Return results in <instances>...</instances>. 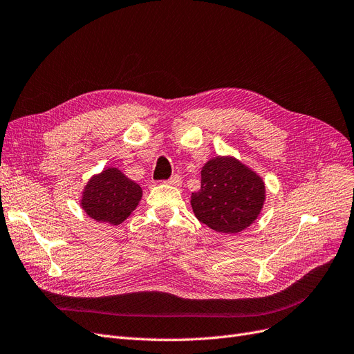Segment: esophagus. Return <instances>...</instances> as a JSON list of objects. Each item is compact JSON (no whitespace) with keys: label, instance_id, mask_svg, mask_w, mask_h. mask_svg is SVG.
<instances>
[{"label":"esophagus","instance_id":"obj_1","mask_svg":"<svg viewBox=\"0 0 354 354\" xmlns=\"http://www.w3.org/2000/svg\"><path fill=\"white\" fill-rule=\"evenodd\" d=\"M167 184H169V185H175V187H179V185L182 184V176H180L179 174H175V175H172V176H170V178L167 179Z\"/></svg>","mask_w":354,"mask_h":354}]
</instances>
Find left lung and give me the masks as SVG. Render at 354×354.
<instances>
[{
    "label": "left lung",
    "mask_w": 354,
    "mask_h": 354,
    "mask_svg": "<svg viewBox=\"0 0 354 354\" xmlns=\"http://www.w3.org/2000/svg\"><path fill=\"white\" fill-rule=\"evenodd\" d=\"M264 182L232 157H217L201 170V188L191 205L201 223L221 233H238L258 217L266 197Z\"/></svg>",
    "instance_id": "left-lung-1"
}]
</instances>
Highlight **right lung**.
I'll return each instance as SVG.
<instances>
[{"instance_id": "1", "label": "right lung", "mask_w": 354, "mask_h": 354, "mask_svg": "<svg viewBox=\"0 0 354 354\" xmlns=\"http://www.w3.org/2000/svg\"><path fill=\"white\" fill-rule=\"evenodd\" d=\"M141 187L115 167L93 176L86 185L82 205L97 221L120 225L134 212L141 200Z\"/></svg>"}]
</instances>
